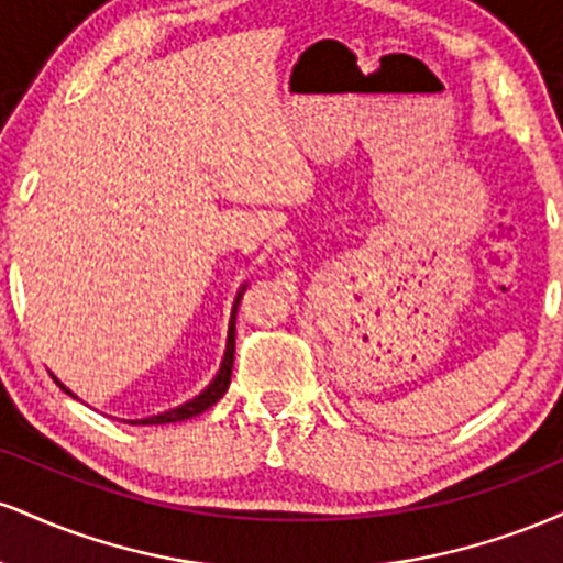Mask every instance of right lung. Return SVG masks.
I'll return each mask as SVG.
<instances>
[{
  "label": "right lung",
  "instance_id": "add662e5",
  "mask_svg": "<svg viewBox=\"0 0 563 563\" xmlns=\"http://www.w3.org/2000/svg\"><path fill=\"white\" fill-rule=\"evenodd\" d=\"M243 290H245V283H243L241 288H238L235 301H232V309H230V322H228V341H224L222 363H219L217 376L209 380V386H206V389L200 391V394H196V397H192V399H187V402H183V405L169 407V410L158 412V416L137 418V421H129V423L137 426V423H177V421H187V418H192V416H198V412L209 410V407L214 405L217 399L222 397L224 391H228V386H230V376H232V360H235V314H238V303H241ZM53 378H55V376H53ZM55 384L60 386V389L66 391V394H70V397H74V399H79V397H76L74 391L68 389L66 384H60V380H57V378H55Z\"/></svg>",
  "mask_w": 563,
  "mask_h": 563
}]
</instances>
